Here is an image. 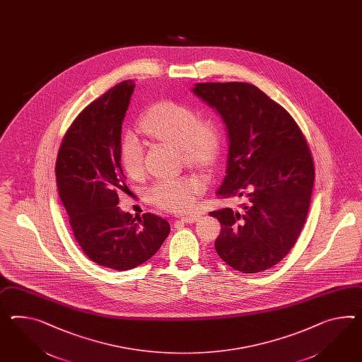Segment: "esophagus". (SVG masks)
<instances>
[{"mask_svg": "<svg viewBox=\"0 0 362 362\" xmlns=\"http://www.w3.org/2000/svg\"><path fill=\"white\" fill-rule=\"evenodd\" d=\"M198 219H199V216H198V215H189V216H184V218H181V222L195 223Z\"/></svg>", "mask_w": 362, "mask_h": 362, "instance_id": "esophagus-1", "label": "esophagus"}]
</instances>
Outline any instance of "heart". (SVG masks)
<instances>
[{"instance_id":"obj_1","label":"heart","mask_w":362,"mask_h":362,"mask_svg":"<svg viewBox=\"0 0 362 362\" xmlns=\"http://www.w3.org/2000/svg\"><path fill=\"white\" fill-rule=\"evenodd\" d=\"M139 129L155 139L180 148L187 164L210 167L221 153L222 132L213 118H198L184 103L160 101L140 117ZM122 167L131 177L144 169V153L139 140L126 134L119 146ZM204 181L197 175L160 178L147 192L149 201L161 209L181 213L194 207L197 197L204 192Z\"/></svg>"}]
</instances>
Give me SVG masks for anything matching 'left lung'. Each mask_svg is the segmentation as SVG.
<instances>
[{"instance_id": "left-lung-1", "label": "left lung", "mask_w": 362, "mask_h": 362, "mask_svg": "<svg viewBox=\"0 0 362 362\" xmlns=\"http://www.w3.org/2000/svg\"><path fill=\"white\" fill-rule=\"evenodd\" d=\"M222 115L228 130L227 176L221 198L243 195L240 209L210 215L221 222L219 257L243 273L279 264L306 222L315 181L311 149L297 122L248 83H201L193 89Z\"/></svg>"}]
</instances>
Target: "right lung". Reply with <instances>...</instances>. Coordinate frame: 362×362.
Wrapping results in <instances>:
<instances>
[{"label": "right lung", "mask_w": 362, "mask_h": 362, "mask_svg": "<svg viewBox=\"0 0 362 362\" xmlns=\"http://www.w3.org/2000/svg\"><path fill=\"white\" fill-rule=\"evenodd\" d=\"M135 83L122 81L89 103L72 122L56 158V185L74 239L95 264L136 268L167 239L170 226L155 214L135 216L118 207L127 187L122 172V122Z\"/></svg>", "instance_id": "obj_1"}]
</instances>
